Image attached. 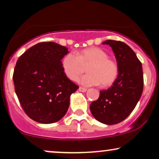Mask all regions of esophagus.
Wrapping results in <instances>:
<instances>
[{"mask_svg": "<svg viewBox=\"0 0 159 159\" xmlns=\"http://www.w3.org/2000/svg\"><path fill=\"white\" fill-rule=\"evenodd\" d=\"M78 90H79L80 92H81V93H85V92H87V88L80 87L79 88H78Z\"/></svg>", "mask_w": 159, "mask_h": 159, "instance_id": "1", "label": "esophagus"}]
</instances>
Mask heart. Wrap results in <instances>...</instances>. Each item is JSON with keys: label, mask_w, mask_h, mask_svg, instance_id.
Instances as JSON below:
<instances>
[{"label": "heart", "mask_w": 159, "mask_h": 159, "mask_svg": "<svg viewBox=\"0 0 159 159\" xmlns=\"http://www.w3.org/2000/svg\"><path fill=\"white\" fill-rule=\"evenodd\" d=\"M89 64L87 68L88 74L78 78L79 84L87 87L101 84L103 87H108L116 81L118 73L117 64L108 58L106 52L98 47H89L78 54L70 52L64 57L61 66L66 77L75 81L83 72V65Z\"/></svg>", "instance_id": "heart-1"}]
</instances>
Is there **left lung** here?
<instances>
[{"label":"left lung","mask_w":159,"mask_h":159,"mask_svg":"<svg viewBox=\"0 0 159 159\" xmlns=\"http://www.w3.org/2000/svg\"><path fill=\"white\" fill-rule=\"evenodd\" d=\"M102 43L113 51L118 74L112 87L100 91L98 99L92 102L89 108L97 121L112 125L127 118L141 98L144 87L142 65L134 51L124 42L107 40Z\"/></svg>","instance_id":"left-lung-1"}]
</instances>
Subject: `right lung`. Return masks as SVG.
Here are the masks:
<instances>
[{"mask_svg":"<svg viewBox=\"0 0 159 159\" xmlns=\"http://www.w3.org/2000/svg\"><path fill=\"white\" fill-rule=\"evenodd\" d=\"M68 49L55 42L30 47L17 61L13 74L15 93L26 115L41 124L61 120L78 89L66 77L61 59Z\"/></svg>","mask_w":159,"mask_h":159,"instance_id":"add662e5","label":"right lung"}]
</instances>
